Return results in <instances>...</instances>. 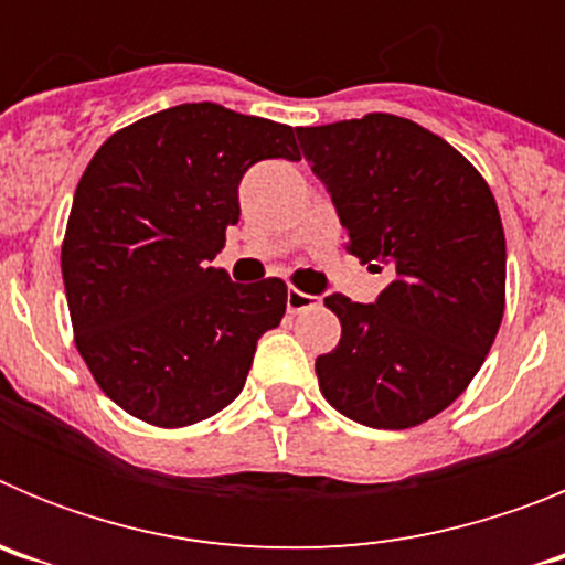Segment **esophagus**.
<instances>
[{
  "mask_svg": "<svg viewBox=\"0 0 565 565\" xmlns=\"http://www.w3.org/2000/svg\"><path fill=\"white\" fill-rule=\"evenodd\" d=\"M319 299L311 297V294H302L297 288H288V297H286V308L288 313H299V311H308V308H317Z\"/></svg>",
  "mask_w": 565,
  "mask_h": 565,
  "instance_id": "34e87169",
  "label": "esophagus"
}]
</instances>
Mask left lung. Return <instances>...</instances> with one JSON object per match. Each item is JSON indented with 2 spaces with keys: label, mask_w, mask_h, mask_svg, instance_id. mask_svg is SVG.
I'll list each match as a JSON object with an SVG mask.
<instances>
[{
  "label": "left lung",
  "mask_w": 565,
  "mask_h": 565,
  "mask_svg": "<svg viewBox=\"0 0 565 565\" xmlns=\"http://www.w3.org/2000/svg\"><path fill=\"white\" fill-rule=\"evenodd\" d=\"M348 252L391 286L362 306L326 297L342 337L317 359L342 416L407 430L450 407L481 371L507 306V239L487 181L430 129L387 113L299 127Z\"/></svg>",
  "instance_id": "1"
}]
</instances>
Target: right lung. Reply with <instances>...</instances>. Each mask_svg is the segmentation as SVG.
Returning a JSON list of instances; mask_svg holds the SVG:
<instances>
[{
	"label": "right lung",
	"instance_id": "1",
	"mask_svg": "<svg viewBox=\"0 0 565 565\" xmlns=\"http://www.w3.org/2000/svg\"><path fill=\"white\" fill-rule=\"evenodd\" d=\"M268 158L299 161L291 127L201 102L118 129L84 169L64 291L78 353L129 416L172 430L221 413L286 313L282 279L239 286L212 266L243 174Z\"/></svg>",
	"mask_w": 565,
	"mask_h": 565
}]
</instances>
